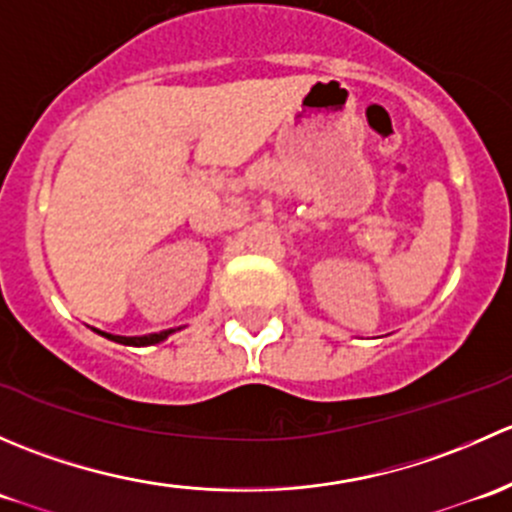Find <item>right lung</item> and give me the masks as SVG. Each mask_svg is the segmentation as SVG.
Returning a JSON list of instances; mask_svg holds the SVG:
<instances>
[{
  "label": "right lung",
  "mask_w": 512,
  "mask_h": 512,
  "mask_svg": "<svg viewBox=\"0 0 512 512\" xmlns=\"http://www.w3.org/2000/svg\"><path fill=\"white\" fill-rule=\"evenodd\" d=\"M101 334L106 339H111V342H118V344H131V347H148V344H158V342H163V339H168V334H173V329H168V332L148 334V337H116V334H106V332H101Z\"/></svg>",
  "instance_id": "1"
}]
</instances>
